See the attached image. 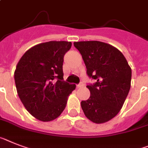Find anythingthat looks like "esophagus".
<instances>
[{"label": "esophagus", "mask_w": 148, "mask_h": 148, "mask_svg": "<svg viewBox=\"0 0 148 148\" xmlns=\"http://www.w3.org/2000/svg\"><path fill=\"white\" fill-rule=\"evenodd\" d=\"M84 86V84H82V83H80V84H78V85H77V88H81Z\"/></svg>", "instance_id": "obj_1"}]
</instances>
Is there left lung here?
<instances>
[{
    "label": "left lung",
    "instance_id": "1",
    "mask_svg": "<svg viewBox=\"0 0 148 148\" xmlns=\"http://www.w3.org/2000/svg\"><path fill=\"white\" fill-rule=\"evenodd\" d=\"M88 76L96 80L86 87L90 97L81 101L85 116L95 123L113 119L122 108L131 87L132 69L116 47L101 41L74 42Z\"/></svg>",
    "mask_w": 148,
    "mask_h": 148
}]
</instances>
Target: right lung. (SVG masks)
<instances>
[{"instance_id":"obj_1","label":"right lung","mask_w":148,"mask_h":148,"mask_svg":"<svg viewBox=\"0 0 148 148\" xmlns=\"http://www.w3.org/2000/svg\"><path fill=\"white\" fill-rule=\"evenodd\" d=\"M71 42L49 41L31 47L14 72L17 93L32 116L49 122L61 115L76 85L63 80V58Z\"/></svg>"}]
</instances>
